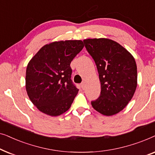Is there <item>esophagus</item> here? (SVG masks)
I'll return each instance as SVG.
<instances>
[{
    "mask_svg": "<svg viewBox=\"0 0 155 155\" xmlns=\"http://www.w3.org/2000/svg\"><path fill=\"white\" fill-rule=\"evenodd\" d=\"M81 87H82V89H84V82H82V83H81Z\"/></svg>",
    "mask_w": 155,
    "mask_h": 155,
    "instance_id": "34e87169",
    "label": "esophagus"
}]
</instances>
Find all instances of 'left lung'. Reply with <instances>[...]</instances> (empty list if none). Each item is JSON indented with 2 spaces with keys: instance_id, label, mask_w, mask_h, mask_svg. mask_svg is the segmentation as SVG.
I'll return each mask as SVG.
<instances>
[{
  "instance_id": "1",
  "label": "left lung",
  "mask_w": 155,
  "mask_h": 155,
  "mask_svg": "<svg viewBox=\"0 0 155 155\" xmlns=\"http://www.w3.org/2000/svg\"><path fill=\"white\" fill-rule=\"evenodd\" d=\"M94 59L101 82L99 98L92 107L105 116L122 111L131 100L137 87V65L133 56L121 45L109 39L83 40Z\"/></svg>"
}]
</instances>
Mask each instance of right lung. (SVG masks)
<instances>
[{"label":"right lung","instance_id":"obj_1","mask_svg":"<svg viewBox=\"0 0 155 155\" xmlns=\"http://www.w3.org/2000/svg\"><path fill=\"white\" fill-rule=\"evenodd\" d=\"M84 47L80 40L52 42L31 59L26 71V90L33 104L51 116L68 111L79 90L71 80L70 65Z\"/></svg>","mask_w":155,"mask_h":155}]
</instances>
